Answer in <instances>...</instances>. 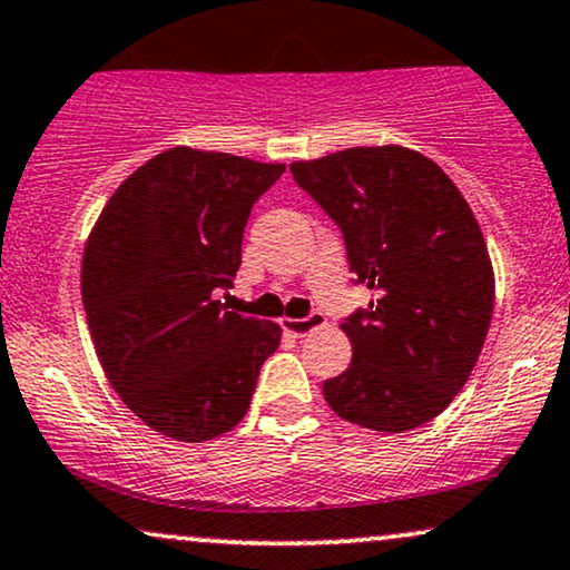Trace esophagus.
I'll list each match as a JSON object with an SVG mask.
<instances>
[{
	"mask_svg": "<svg viewBox=\"0 0 570 570\" xmlns=\"http://www.w3.org/2000/svg\"><path fill=\"white\" fill-rule=\"evenodd\" d=\"M324 324H326L324 313L313 311V313H307L305 318H292V322H286V330H289L294 337H305V335H311L313 330H318V326H324Z\"/></svg>",
	"mask_w": 570,
	"mask_h": 570,
	"instance_id": "1",
	"label": "esophagus"
}]
</instances>
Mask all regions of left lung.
Listing matches in <instances>:
<instances>
[{
    "label": "left lung",
    "instance_id": "left-lung-1",
    "mask_svg": "<svg viewBox=\"0 0 570 570\" xmlns=\"http://www.w3.org/2000/svg\"><path fill=\"white\" fill-rule=\"evenodd\" d=\"M289 171L343 233L353 284L375 292L345 316L353 358L324 381V399L372 431L423 426L469 381L493 313L472 208L436 163L404 147H353Z\"/></svg>",
    "mask_w": 570,
    "mask_h": 570
}]
</instances>
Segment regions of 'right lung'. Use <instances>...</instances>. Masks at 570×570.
<instances>
[{
  "label": "right lung",
  "mask_w": 570,
  "mask_h": 570,
  "mask_svg": "<svg viewBox=\"0 0 570 570\" xmlns=\"http://www.w3.org/2000/svg\"><path fill=\"white\" fill-rule=\"evenodd\" d=\"M286 166L174 147L117 187L82 257V303L109 383L149 429L181 442L246 415L281 330L230 297L254 203Z\"/></svg>",
  "instance_id": "1"
}]
</instances>
